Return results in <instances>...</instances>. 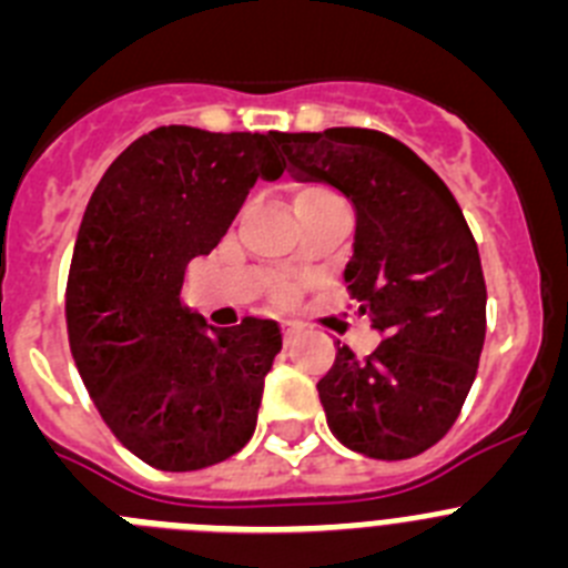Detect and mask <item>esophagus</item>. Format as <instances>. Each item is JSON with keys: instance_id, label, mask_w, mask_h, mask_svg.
Wrapping results in <instances>:
<instances>
[{"instance_id": "obj_1", "label": "esophagus", "mask_w": 568, "mask_h": 568, "mask_svg": "<svg viewBox=\"0 0 568 568\" xmlns=\"http://www.w3.org/2000/svg\"><path fill=\"white\" fill-rule=\"evenodd\" d=\"M295 333H298V327H295V324H281V335H284V341L293 338Z\"/></svg>"}]
</instances>
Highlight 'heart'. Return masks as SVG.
I'll list each match as a JSON object with an SVG mask.
<instances>
[{
  "label": "heart",
  "instance_id": "obj_1",
  "mask_svg": "<svg viewBox=\"0 0 568 568\" xmlns=\"http://www.w3.org/2000/svg\"><path fill=\"white\" fill-rule=\"evenodd\" d=\"M315 193H324V187H304V190H298V195H295V202H301V199H307V195H315Z\"/></svg>",
  "mask_w": 568,
  "mask_h": 568
}]
</instances>
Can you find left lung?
Instances as JSON below:
<instances>
[{
  "instance_id": "8db88e82",
  "label": "left lung",
  "mask_w": 568,
  "mask_h": 568,
  "mask_svg": "<svg viewBox=\"0 0 568 568\" xmlns=\"http://www.w3.org/2000/svg\"><path fill=\"white\" fill-rule=\"evenodd\" d=\"M275 144L290 173L353 202L346 290L384 333L366 358L338 346L318 381L329 429L366 458H415L453 429L478 375L486 284L469 224L440 175L381 130L275 133Z\"/></svg>"
}]
</instances>
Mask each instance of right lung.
I'll return each mask as SVG.
<instances>
[{
	"label": "right lung",
	"instance_id": "1",
	"mask_svg": "<svg viewBox=\"0 0 568 568\" xmlns=\"http://www.w3.org/2000/svg\"><path fill=\"white\" fill-rule=\"evenodd\" d=\"M275 133L155 128L90 195L68 275V338L110 433L162 471L233 458L253 438L275 321L215 329L182 301L255 179L284 173Z\"/></svg>",
	"mask_w": 568,
	"mask_h": 568
}]
</instances>
